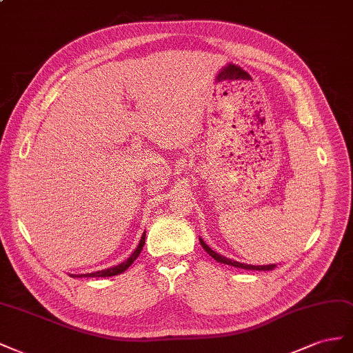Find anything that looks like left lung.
<instances>
[{
    "mask_svg": "<svg viewBox=\"0 0 353 353\" xmlns=\"http://www.w3.org/2000/svg\"><path fill=\"white\" fill-rule=\"evenodd\" d=\"M199 243H201V245H203V248L207 251V253L213 257L214 260H217L219 263H225V265H229V266H235V268H241V269H250V270H272V269H275L276 268V265H266V266H253V265H245V263H239V261H235V260H230V259H226V257H223V256H220V254H217L216 251H213L211 250L203 239L199 238Z\"/></svg>",
    "mask_w": 353,
    "mask_h": 353,
    "instance_id": "1",
    "label": "left lung"
}]
</instances>
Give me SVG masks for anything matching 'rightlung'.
I'll use <instances>...</instances> for the list:
<instances>
[{"instance_id":"obj_1","label":"right lung","mask_w":353,"mask_h":353,"mask_svg":"<svg viewBox=\"0 0 353 353\" xmlns=\"http://www.w3.org/2000/svg\"><path fill=\"white\" fill-rule=\"evenodd\" d=\"M145 238H146V230L143 232L142 238H140V243L137 245V248L133 251V254L130 256L125 261H123V263H119L114 268H109V269H105V270H99V272H92V274H83V275H70L74 278H106V276H114V275H118V274H123L124 270H127L130 266H132L133 261L139 257L140 251L143 250V245H145Z\"/></svg>"}]
</instances>
